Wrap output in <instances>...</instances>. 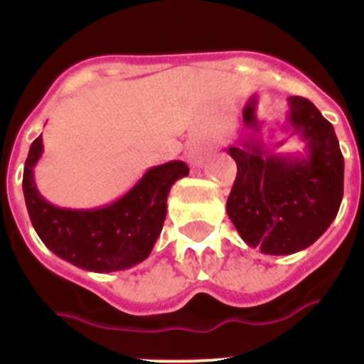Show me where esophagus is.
<instances>
[{
  "label": "esophagus",
  "instance_id": "esophagus-1",
  "mask_svg": "<svg viewBox=\"0 0 364 364\" xmlns=\"http://www.w3.org/2000/svg\"><path fill=\"white\" fill-rule=\"evenodd\" d=\"M190 161H192L193 165H200V161H203V159H200V156L196 153V155L190 156Z\"/></svg>",
  "mask_w": 364,
  "mask_h": 364
}]
</instances>
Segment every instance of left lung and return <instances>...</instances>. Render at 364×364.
I'll return each instance as SVG.
<instances>
[{"label": "left lung", "instance_id": "obj_1", "mask_svg": "<svg viewBox=\"0 0 364 364\" xmlns=\"http://www.w3.org/2000/svg\"><path fill=\"white\" fill-rule=\"evenodd\" d=\"M284 130L303 153H274L250 135L227 149L237 176L227 215L241 240L267 255H291L328 230L343 197V156L333 124L310 100L289 97Z\"/></svg>", "mask_w": 364, "mask_h": 364}]
</instances>
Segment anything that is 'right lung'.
<instances>
[{"instance_id":"add662e5","label":"right lung","mask_w":364,"mask_h":364,"mask_svg":"<svg viewBox=\"0 0 364 364\" xmlns=\"http://www.w3.org/2000/svg\"><path fill=\"white\" fill-rule=\"evenodd\" d=\"M42 153L40 135L26 159L23 192L29 220L43 245L67 262L93 273L128 269L148 259L164 227L168 192L190 172L185 161L172 160L148 168L111 204L70 209L50 204L36 188L33 168Z\"/></svg>"}]
</instances>
